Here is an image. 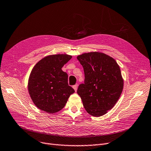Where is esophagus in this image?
I'll return each instance as SVG.
<instances>
[{
  "label": "esophagus",
  "mask_w": 151,
  "mask_h": 151,
  "mask_svg": "<svg viewBox=\"0 0 151 151\" xmlns=\"http://www.w3.org/2000/svg\"><path fill=\"white\" fill-rule=\"evenodd\" d=\"M72 87H73V88L74 89V90L76 92L77 91V87H78V85H77V84H76V85L72 86Z\"/></svg>",
  "instance_id": "obj_1"
}]
</instances>
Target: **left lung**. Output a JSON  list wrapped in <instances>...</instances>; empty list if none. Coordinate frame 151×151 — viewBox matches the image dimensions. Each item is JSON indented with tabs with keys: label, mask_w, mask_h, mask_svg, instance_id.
<instances>
[{
	"label": "left lung",
	"mask_w": 151,
	"mask_h": 151,
	"mask_svg": "<svg viewBox=\"0 0 151 151\" xmlns=\"http://www.w3.org/2000/svg\"><path fill=\"white\" fill-rule=\"evenodd\" d=\"M77 59L85 74L84 83L77 92L90 115H104L116 104L123 91L119 66L113 58L102 52L83 53Z\"/></svg>",
	"instance_id": "8db88e82"
}]
</instances>
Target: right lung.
Listing matches in <instances>:
<instances>
[{
    "instance_id": "1",
    "label": "right lung",
    "mask_w": 151,
    "mask_h": 151,
    "mask_svg": "<svg viewBox=\"0 0 151 151\" xmlns=\"http://www.w3.org/2000/svg\"><path fill=\"white\" fill-rule=\"evenodd\" d=\"M72 58L68 55L46 56L38 61L30 73L28 89L34 104L49 113L64 107L74 90L68 85V75L62 70Z\"/></svg>"
}]
</instances>
